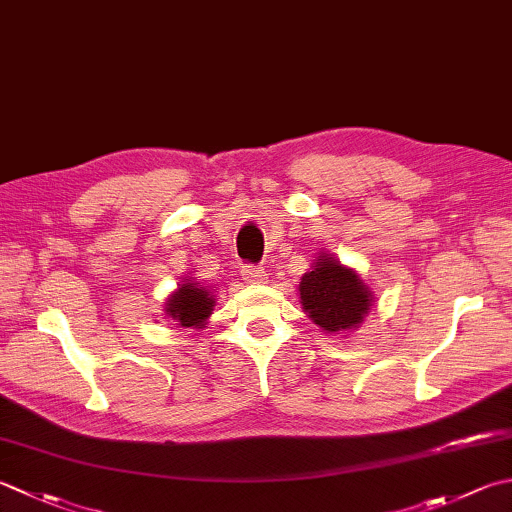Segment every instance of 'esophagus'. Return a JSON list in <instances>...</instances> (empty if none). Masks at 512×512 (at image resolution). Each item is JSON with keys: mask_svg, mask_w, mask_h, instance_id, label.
<instances>
[{"mask_svg": "<svg viewBox=\"0 0 512 512\" xmlns=\"http://www.w3.org/2000/svg\"><path fill=\"white\" fill-rule=\"evenodd\" d=\"M242 275H244V279H246L248 284H264L266 279H268L266 270L262 266H244Z\"/></svg>", "mask_w": 512, "mask_h": 512, "instance_id": "obj_1", "label": "esophagus"}]
</instances>
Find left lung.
<instances>
[{"mask_svg":"<svg viewBox=\"0 0 512 512\" xmlns=\"http://www.w3.org/2000/svg\"><path fill=\"white\" fill-rule=\"evenodd\" d=\"M304 313L326 333H342L364 322L373 293L353 268L339 264L333 255H319L315 266L299 282Z\"/></svg>","mask_w":512,"mask_h":512,"instance_id":"obj_1","label":"left lung"}]
</instances>
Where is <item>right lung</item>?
<instances>
[{
	"label": "right lung",
	"instance_id": "add662e5",
	"mask_svg": "<svg viewBox=\"0 0 512 512\" xmlns=\"http://www.w3.org/2000/svg\"><path fill=\"white\" fill-rule=\"evenodd\" d=\"M215 295L193 279L179 286L166 302V317H173L179 328H202L213 313Z\"/></svg>",
	"mask_w": 512,
	"mask_h": 512
}]
</instances>
